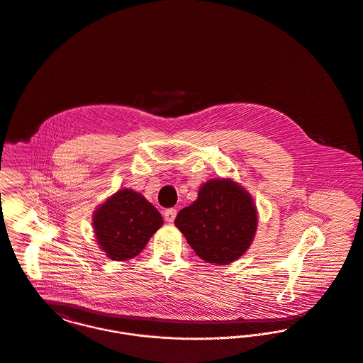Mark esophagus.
<instances>
[{"label": "esophagus", "mask_w": 363, "mask_h": 363, "mask_svg": "<svg viewBox=\"0 0 363 363\" xmlns=\"http://www.w3.org/2000/svg\"><path fill=\"white\" fill-rule=\"evenodd\" d=\"M175 217H177V208H167V210L164 211V218H165V221L172 223V221L175 220Z\"/></svg>", "instance_id": "34e87169"}]
</instances>
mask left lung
<instances>
[{"instance_id": "1", "label": "left lung", "mask_w": 363, "mask_h": 363, "mask_svg": "<svg viewBox=\"0 0 363 363\" xmlns=\"http://www.w3.org/2000/svg\"><path fill=\"white\" fill-rule=\"evenodd\" d=\"M195 253L207 263L228 264L249 247L257 225L256 207L231 179H210L198 199L175 218Z\"/></svg>"}]
</instances>
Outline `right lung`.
<instances>
[{
	"label": "right lung",
	"mask_w": 363,
	"mask_h": 363,
	"mask_svg": "<svg viewBox=\"0 0 363 363\" xmlns=\"http://www.w3.org/2000/svg\"><path fill=\"white\" fill-rule=\"evenodd\" d=\"M162 225L159 210L140 194L118 191L93 217L94 234L100 247L113 260L135 257Z\"/></svg>",
	"instance_id": "1"
}]
</instances>
